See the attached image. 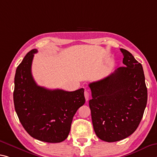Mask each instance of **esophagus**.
I'll use <instances>...</instances> for the list:
<instances>
[{
	"label": "esophagus",
	"mask_w": 157,
	"mask_h": 157,
	"mask_svg": "<svg viewBox=\"0 0 157 157\" xmlns=\"http://www.w3.org/2000/svg\"><path fill=\"white\" fill-rule=\"evenodd\" d=\"M84 97H85L86 101H87L89 98V93L88 91H84Z\"/></svg>",
	"instance_id": "esophagus-1"
}]
</instances>
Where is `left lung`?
<instances>
[{"label":"left lung","instance_id":"obj_1","mask_svg":"<svg viewBox=\"0 0 157 157\" xmlns=\"http://www.w3.org/2000/svg\"><path fill=\"white\" fill-rule=\"evenodd\" d=\"M124 67L89 86L94 131L109 143L127 138L136 130L147 101V89L141 63L128 51L120 49Z\"/></svg>","mask_w":157,"mask_h":157}]
</instances>
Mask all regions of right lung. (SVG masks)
Wrapping results in <instances>:
<instances>
[{"instance_id": "1", "label": "right lung", "mask_w": 157, "mask_h": 157, "mask_svg": "<svg viewBox=\"0 0 157 157\" xmlns=\"http://www.w3.org/2000/svg\"><path fill=\"white\" fill-rule=\"evenodd\" d=\"M37 52L36 49L30 51L16 70L14 109L31 137L46 143H61L68 136L75 114L85 103L84 89L66 91L38 86L31 73Z\"/></svg>"}]
</instances>
